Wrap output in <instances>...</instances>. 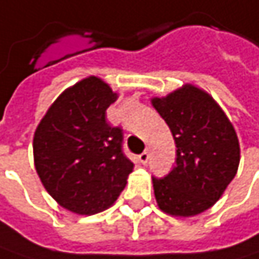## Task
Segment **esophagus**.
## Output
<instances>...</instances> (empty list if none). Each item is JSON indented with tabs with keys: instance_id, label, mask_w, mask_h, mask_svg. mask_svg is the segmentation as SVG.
Returning a JSON list of instances; mask_svg holds the SVG:
<instances>
[{
	"instance_id": "esophagus-1",
	"label": "esophagus",
	"mask_w": 259,
	"mask_h": 259,
	"mask_svg": "<svg viewBox=\"0 0 259 259\" xmlns=\"http://www.w3.org/2000/svg\"><path fill=\"white\" fill-rule=\"evenodd\" d=\"M138 158H139V161H141L142 164H147V163H148V158H150V155H148V153H147V151H144L142 154H139V157H138Z\"/></svg>"
}]
</instances>
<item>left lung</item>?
I'll return each instance as SVG.
<instances>
[{"instance_id": "8db88e82", "label": "left lung", "mask_w": 259, "mask_h": 259, "mask_svg": "<svg viewBox=\"0 0 259 259\" xmlns=\"http://www.w3.org/2000/svg\"><path fill=\"white\" fill-rule=\"evenodd\" d=\"M151 104L177 144V166L153 179L157 204L172 217H196L221 199L237 174V133L218 102L197 85L184 84Z\"/></svg>"}]
</instances>
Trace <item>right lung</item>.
Masks as SVG:
<instances>
[{
  "mask_svg": "<svg viewBox=\"0 0 259 259\" xmlns=\"http://www.w3.org/2000/svg\"><path fill=\"white\" fill-rule=\"evenodd\" d=\"M117 98L102 78L85 77L63 90L36 126V174L47 193L72 213L108 209L133 172L121 148L123 130L105 117Z\"/></svg>",
  "mask_w": 259,
  "mask_h": 259,
  "instance_id": "obj_1",
  "label": "right lung"
}]
</instances>
